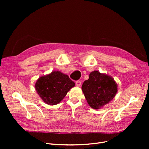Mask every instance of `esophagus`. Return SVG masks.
I'll list each match as a JSON object with an SVG mask.
<instances>
[{
	"mask_svg": "<svg viewBox=\"0 0 149 149\" xmlns=\"http://www.w3.org/2000/svg\"><path fill=\"white\" fill-rule=\"evenodd\" d=\"M75 85H76V86H77V87L80 86H81V81H77L75 82Z\"/></svg>",
	"mask_w": 149,
	"mask_h": 149,
	"instance_id": "34e87169",
	"label": "esophagus"
}]
</instances>
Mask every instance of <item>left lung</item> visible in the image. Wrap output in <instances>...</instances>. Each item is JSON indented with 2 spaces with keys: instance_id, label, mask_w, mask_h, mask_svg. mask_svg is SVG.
Masks as SVG:
<instances>
[{
  "instance_id": "obj_1",
  "label": "left lung",
  "mask_w": 149,
  "mask_h": 149,
  "mask_svg": "<svg viewBox=\"0 0 149 149\" xmlns=\"http://www.w3.org/2000/svg\"><path fill=\"white\" fill-rule=\"evenodd\" d=\"M81 89L89 106L99 109L113 99L118 91V84L111 75L93 70L89 79L83 83Z\"/></svg>"
}]
</instances>
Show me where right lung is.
Here are the masks:
<instances>
[{
    "instance_id": "obj_1",
    "label": "right lung",
    "mask_w": 149,
    "mask_h": 149,
    "mask_svg": "<svg viewBox=\"0 0 149 149\" xmlns=\"http://www.w3.org/2000/svg\"><path fill=\"white\" fill-rule=\"evenodd\" d=\"M75 86V83L69 76L59 70L42 76L37 80L35 89L46 104L53 106L63 100L70 89Z\"/></svg>"
}]
</instances>
